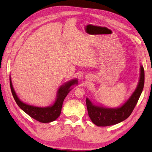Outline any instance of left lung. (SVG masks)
Segmentation results:
<instances>
[{
	"instance_id": "left-lung-1",
	"label": "left lung",
	"mask_w": 152,
	"mask_h": 152,
	"mask_svg": "<svg viewBox=\"0 0 152 152\" xmlns=\"http://www.w3.org/2000/svg\"><path fill=\"white\" fill-rule=\"evenodd\" d=\"M144 84V70L140 66V79L135 90L123 105L117 108H105L94 105L86 98V106L88 115L91 121L98 126H108L121 123L130 115L143 90Z\"/></svg>"
}]
</instances>
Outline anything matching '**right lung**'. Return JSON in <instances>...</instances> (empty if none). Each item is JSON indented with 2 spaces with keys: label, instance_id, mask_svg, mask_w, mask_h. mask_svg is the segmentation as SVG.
Instances as JSON below:
<instances>
[{
  "label": "right lung",
  "instance_id": "right-lung-1",
  "mask_svg": "<svg viewBox=\"0 0 152 152\" xmlns=\"http://www.w3.org/2000/svg\"><path fill=\"white\" fill-rule=\"evenodd\" d=\"M77 83H78L77 79H73L66 83L63 86H61L58 90L56 100H55L54 104L51 106L43 107V108H42V107L29 105L22 102L17 97L15 91L14 90L12 80H11V77H10L11 91H12L13 97L17 105L25 113H26L28 115L32 117L33 119L43 123H48L54 121L59 117L61 113L62 106V104H63L64 100L69 92L72 90L70 87L73 86V85L77 84Z\"/></svg>",
  "mask_w": 152,
  "mask_h": 152
}]
</instances>
